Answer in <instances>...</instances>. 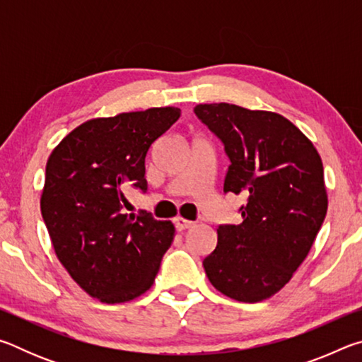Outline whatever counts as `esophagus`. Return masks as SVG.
<instances>
[{"instance_id": "34e87169", "label": "esophagus", "mask_w": 362, "mask_h": 362, "mask_svg": "<svg viewBox=\"0 0 362 362\" xmlns=\"http://www.w3.org/2000/svg\"><path fill=\"white\" fill-rule=\"evenodd\" d=\"M175 228L177 230H187V228H192V226L194 225V222H192V220H185V218H182V217H177L175 220Z\"/></svg>"}]
</instances>
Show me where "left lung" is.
Wrapping results in <instances>:
<instances>
[{"label": "left lung", "instance_id": "obj_1", "mask_svg": "<svg viewBox=\"0 0 362 362\" xmlns=\"http://www.w3.org/2000/svg\"><path fill=\"white\" fill-rule=\"evenodd\" d=\"M194 115L230 159L223 193L247 196L240 225H218L203 260L211 284L255 303L289 283L327 212L324 169L313 144L284 116L230 103H201Z\"/></svg>", "mask_w": 362, "mask_h": 362}]
</instances>
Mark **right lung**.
I'll return each instance as SVG.
<instances>
[{
	"label": "right lung",
	"mask_w": 362,
	"mask_h": 362,
	"mask_svg": "<svg viewBox=\"0 0 362 362\" xmlns=\"http://www.w3.org/2000/svg\"><path fill=\"white\" fill-rule=\"evenodd\" d=\"M180 118V108H148L86 121L46 164L41 214L59 260L90 297L121 303L155 281L174 225L151 212L126 214L124 192L145 193V156Z\"/></svg>",
	"instance_id": "right-lung-1"
}]
</instances>
